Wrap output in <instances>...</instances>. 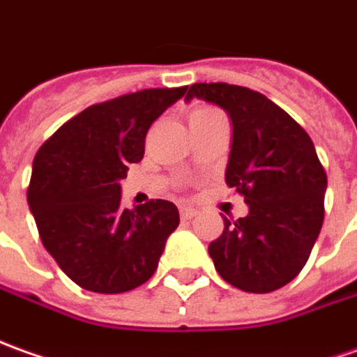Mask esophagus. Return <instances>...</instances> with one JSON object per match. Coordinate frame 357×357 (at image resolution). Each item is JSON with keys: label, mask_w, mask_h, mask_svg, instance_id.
I'll use <instances>...</instances> for the list:
<instances>
[{"label": "esophagus", "mask_w": 357, "mask_h": 357, "mask_svg": "<svg viewBox=\"0 0 357 357\" xmlns=\"http://www.w3.org/2000/svg\"><path fill=\"white\" fill-rule=\"evenodd\" d=\"M179 213H181V219H193L197 215V211L193 209V207H181Z\"/></svg>", "instance_id": "obj_1"}]
</instances>
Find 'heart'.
<instances>
[{
    "label": "heart",
    "instance_id": "heart-1",
    "mask_svg": "<svg viewBox=\"0 0 357 357\" xmlns=\"http://www.w3.org/2000/svg\"><path fill=\"white\" fill-rule=\"evenodd\" d=\"M211 111H215V109H199L195 113H211Z\"/></svg>",
    "mask_w": 357,
    "mask_h": 357
}]
</instances>
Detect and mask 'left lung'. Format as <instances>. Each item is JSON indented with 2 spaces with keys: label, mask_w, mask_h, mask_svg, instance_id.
<instances>
[{
  "label": "left lung",
  "mask_w": 357,
  "mask_h": 357,
  "mask_svg": "<svg viewBox=\"0 0 357 357\" xmlns=\"http://www.w3.org/2000/svg\"><path fill=\"white\" fill-rule=\"evenodd\" d=\"M227 111L232 144L225 179L248 215L209 244L222 280L248 293L287 285L307 264L324 219L326 174L311 137L273 101L248 87L193 84L185 101Z\"/></svg>",
  "instance_id": "left-lung-1"
}]
</instances>
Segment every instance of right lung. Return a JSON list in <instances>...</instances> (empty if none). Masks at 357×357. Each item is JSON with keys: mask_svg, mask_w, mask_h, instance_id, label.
Returning a JSON list of instances; mask_svg holds the SVG:
<instances>
[{"mask_svg": "<svg viewBox=\"0 0 357 357\" xmlns=\"http://www.w3.org/2000/svg\"><path fill=\"white\" fill-rule=\"evenodd\" d=\"M188 87L142 89L77 113L36 152L26 191L43 246L93 293H125L158 268L178 207L164 199L125 209L121 179L144 156L150 125Z\"/></svg>", "mask_w": 357, "mask_h": 357, "instance_id": "obj_1", "label": "right lung"}]
</instances>
